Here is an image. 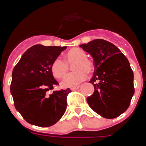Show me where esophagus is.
I'll return each mask as SVG.
<instances>
[{
  "mask_svg": "<svg viewBox=\"0 0 146 146\" xmlns=\"http://www.w3.org/2000/svg\"><path fill=\"white\" fill-rule=\"evenodd\" d=\"M79 88H80V86H74V87H72L70 89L72 90V91H75V90L78 89Z\"/></svg>",
  "mask_w": 146,
  "mask_h": 146,
  "instance_id": "esophagus-1",
  "label": "esophagus"
}]
</instances>
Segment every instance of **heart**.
I'll list each match as a JSON object with an SVG mask.
<instances>
[{
  "mask_svg": "<svg viewBox=\"0 0 146 146\" xmlns=\"http://www.w3.org/2000/svg\"><path fill=\"white\" fill-rule=\"evenodd\" d=\"M84 50L80 48H72L65 55V60L57 58L51 65V71L55 77L61 78L66 74L69 66H72L74 72L69 73L61 81L64 88L74 87L87 78V73H91L94 70V64L87 58Z\"/></svg>",
  "mask_w": 146,
  "mask_h": 146,
  "instance_id": "heart-1",
  "label": "heart"
}]
</instances>
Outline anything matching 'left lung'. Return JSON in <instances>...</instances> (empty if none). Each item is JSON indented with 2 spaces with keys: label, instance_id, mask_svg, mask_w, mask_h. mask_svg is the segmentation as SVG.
I'll list each match as a JSON object with an SVG mask.
<instances>
[{
  "label": "left lung",
  "instance_id": "left-lung-1",
  "mask_svg": "<svg viewBox=\"0 0 146 146\" xmlns=\"http://www.w3.org/2000/svg\"><path fill=\"white\" fill-rule=\"evenodd\" d=\"M80 47L92 56L95 67L89 81L94 92L87 98L88 104L104 118H117L128 109L135 94L134 74L128 59L105 40H93Z\"/></svg>",
  "mask_w": 146,
  "mask_h": 146
}]
</instances>
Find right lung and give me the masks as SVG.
<instances>
[{"label": "right lung", "instance_id": "1", "mask_svg": "<svg viewBox=\"0 0 146 146\" xmlns=\"http://www.w3.org/2000/svg\"><path fill=\"white\" fill-rule=\"evenodd\" d=\"M66 47L34 45L23 54L12 71L10 91L16 110L31 124L41 127L52 126L60 119L67 106L69 88L47 91L58 82L51 65Z\"/></svg>", "mask_w": 146, "mask_h": 146}]
</instances>
